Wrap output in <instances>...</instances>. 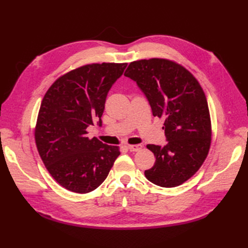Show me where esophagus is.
Returning a JSON list of instances; mask_svg holds the SVG:
<instances>
[{"instance_id": "34e87169", "label": "esophagus", "mask_w": 248, "mask_h": 248, "mask_svg": "<svg viewBox=\"0 0 248 248\" xmlns=\"http://www.w3.org/2000/svg\"><path fill=\"white\" fill-rule=\"evenodd\" d=\"M141 145H128L127 146V148L129 149V151L131 152H137V151H140V150L141 149Z\"/></svg>"}]
</instances>
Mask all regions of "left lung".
I'll use <instances>...</instances> for the list:
<instances>
[{
	"mask_svg": "<svg viewBox=\"0 0 248 248\" xmlns=\"http://www.w3.org/2000/svg\"><path fill=\"white\" fill-rule=\"evenodd\" d=\"M124 76L137 81L154 117L164 120L163 147L147 145L155 164L145 170L150 182L176 187L204 163L211 146V119L204 90L193 74L175 61L161 58L131 62Z\"/></svg>",
	"mask_w": 248,
	"mask_h": 248,
	"instance_id": "8db88e82",
	"label": "left lung"
}]
</instances>
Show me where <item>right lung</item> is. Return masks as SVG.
<instances>
[{
  "instance_id": "add662e5",
  "label": "right lung",
  "mask_w": 248,
  "mask_h": 248,
  "mask_svg": "<svg viewBox=\"0 0 248 248\" xmlns=\"http://www.w3.org/2000/svg\"><path fill=\"white\" fill-rule=\"evenodd\" d=\"M127 63H93L57 78L44 95L35 142L46 170L67 190L91 192L107 179L120 148L87 137L101 126L107 95Z\"/></svg>"
}]
</instances>
